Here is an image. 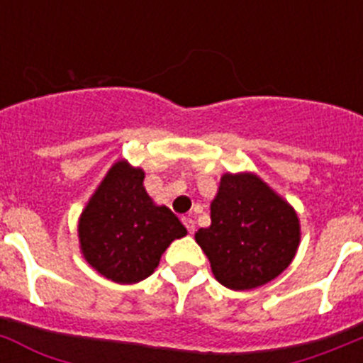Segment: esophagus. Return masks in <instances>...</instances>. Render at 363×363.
<instances>
[{
	"mask_svg": "<svg viewBox=\"0 0 363 363\" xmlns=\"http://www.w3.org/2000/svg\"><path fill=\"white\" fill-rule=\"evenodd\" d=\"M182 223H184L186 230H188L190 234H194V232H195V220L190 219V217H182Z\"/></svg>",
	"mask_w": 363,
	"mask_h": 363,
	"instance_id": "34e87169",
	"label": "esophagus"
}]
</instances>
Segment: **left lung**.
<instances>
[{"mask_svg":"<svg viewBox=\"0 0 363 363\" xmlns=\"http://www.w3.org/2000/svg\"><path fill=\"white\" fill-rule=\"evenodd\" d=\"M195 241L220 285L248 291L272 281L294 259L298 216L256 175L226 173L212 203V225Z\"/></svg>","mask_w":363,"mask_h":363,"instance_id":"obj_1","label":"left lung"}]
</instances>
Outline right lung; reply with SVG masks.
<instances>
[{
	"label": "right lung",
	"mask_w": 363,
	"mask_h": 363,
	"mask_svg": "<svg viewBox=\"0 0 363 363\" xmlns=\"http://www.w3.org/2000/svg\"><path fill=\"white\" fill-rule=\"evenodd\" d=\"M80 247L94 270L115 283L143 281L186 228L144 190V172L116 162L94 191L78 225Z\"/></svg>",
	"instance_id": "add662e5"
}]
</instances>
